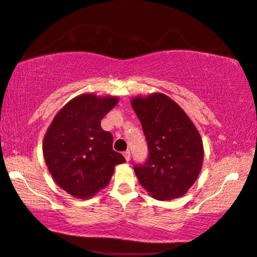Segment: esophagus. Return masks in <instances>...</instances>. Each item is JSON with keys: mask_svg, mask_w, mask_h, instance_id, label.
Instances as JSON below:
<instances>
[{"mask_svg": "<svg viewBox=\"0 0 257 257\" xmlns=\"http://www.w3.org/2000/svg\"><path fill=\"white\" fill-rule=\"evenodd\" d=\"M123 156H124L126 162H129V159H131V152H129V151H125V152L123 153Z\"/></svg>", "mask_w": 257, "mask_h": 257, "instance_id": "obj_1", "label": "esophagus"}]
</instances>
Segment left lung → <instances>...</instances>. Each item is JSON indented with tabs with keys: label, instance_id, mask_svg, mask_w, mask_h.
Instances as JSON below:
<instances>
[{
	"label": "left lung",
	"instance_id": "left-lung-1",
	"mask_svg": "<svg viewBox=\"0 0 257 257\" xmlns=\"http://www.w3.org/2000/svg\"><path fill=\"white\" fill-rule=\"evenodd\" d=\"M132 106L148 145V159L134 171L157 200L183 196L199 177L203 163L200 133L179 105L164 93L134 97Z\"/></svg>",
	"mask_w": 257,
	"mask_h": 257
}]
</instances>
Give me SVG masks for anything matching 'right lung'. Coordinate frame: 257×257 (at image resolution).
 Here are the masks:
<instances>
[{"mask_svg": "<svg viewBox=\"0 0 257 257\" xmlns=\"http://www.w3.org/2000/svg\"><path fill=\"white\" fill-rule=\"evenodd\" d=\"M118 97L83 93L58 111L43 140V154L54 181L76 199H91L109 184L124 157L112 150L113 138L100 120Z\"/></svg>", "mask_w": 257, "mask_h": 257, "instance_id": "1", "label": "right lung"}]
</instances>
